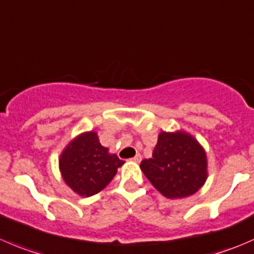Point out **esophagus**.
Here are the masks:
<instances>
[{
  "label": "esophagus",
  "instance_id": "34e87169",
  "mask_svg": "<svg viewBox=\"0 0 254 254\" xmlns=\"http://www.w3.org/2000/svg\"><path fill=\"white\" fill-rule=\"evenodd\" d=\"M130 160H131V161H134V162H140V161H141V155L136 154L134 157H131Z\"/></svg>",
  "mask_w": 254,
  "mask_h": 254
}]
</instances>
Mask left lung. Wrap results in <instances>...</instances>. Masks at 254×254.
I'll use <instances>...</instances> for the list:
<instances>
[{
  "label": "left lung",
  "instance_id": "8db88e82",
  "mask_svg": "<svg viewBox=\"0 0 254 254\" xmlns=\"http://www.w3.org/2000/svg\"><path fill=\"white\" fill-rule=\"evenodd\" d=\"M145 176L167 198L193 195L207 179V157L197 140L185 131L159 134L151 159L140 164Z\"/></svg>",
  "mask_w": 254,
  "mask_h": 254
}]
</instances>
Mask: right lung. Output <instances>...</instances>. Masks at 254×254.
<instances>
[{
    "label": "right lung",
    "mask_w": 254,
    "mask_h": 254,
    "mask_svg": "<svg viewBox=\"0 0 254 254\" xmlns=\"http://www.w3.org/2000/svg\"><path fill=\"white\" fill-rule=\"evenodd\" d=\"M124 164L115 154L102 146L94 131L83 132L67 145L59 159L65 184L83 197L100 192Z\"/></svg>",
    "instance_id": "add662e5"
}]
</instances>
